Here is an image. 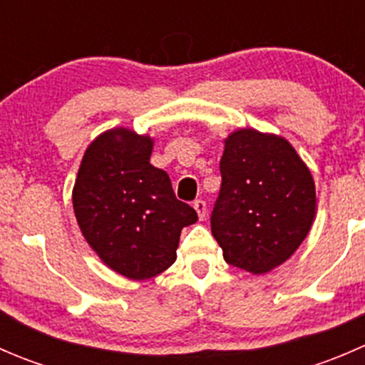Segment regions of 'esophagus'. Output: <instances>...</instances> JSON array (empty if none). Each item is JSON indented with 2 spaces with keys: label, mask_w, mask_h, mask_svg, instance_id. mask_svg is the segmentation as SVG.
<instances>
[{
  "label": "esophagus",
  "mask_w": 365,
  "mask_h": 365,
  "mask_svg": "<svg viewBox=\"0 0 365 365\" xmlns=\"http://www.w3.org/2000/svg\"><path fill=\"white\" fill-rule=\"evenodd\" d=\"M194 210H196L197 217H200V220H203L206 217V203L203 200H196L194 201Z\"/></svg>",
  "instance_id": "esophagus-1"
}]
</instances>
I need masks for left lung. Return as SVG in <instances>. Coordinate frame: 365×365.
<instances>
[{
	"instance_id": "left-lung-1",
	"label": "left lung",
	"mask_w": 365,
	"mask_h": 365,
	"mask_svg": "<svg viewBox=\"0 0 365 365\" xmlns=\"http://www.w3.org/2000/svg\"><path fill=\"white\" fill-rule=\"evenodd\" d=\"M212 233L226 263L263 275L295 254L316 217L307 164L286 138L238 128L224 139Z\"/></svg>"
}]
</instances>
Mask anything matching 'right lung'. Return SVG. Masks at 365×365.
Here are the masks:
<instances>
[{"label": "right lung", "mask_w": 365, "mask_h": 365, "mask_svg": "<svg viewBox=\"0 0 365 365\" xmlns=\"http://www.w3.org/2000/svg\"><path fill=\"white\" fill-rule=\"evenodd\" d=\"M153 138L114 127L90 143L72 189L77 224L111 270L146 281L176 261L180 233L197 220L168 173L150 164Z\"/></svg>", "instance_id": "right-lung-1"}]
</instances>
